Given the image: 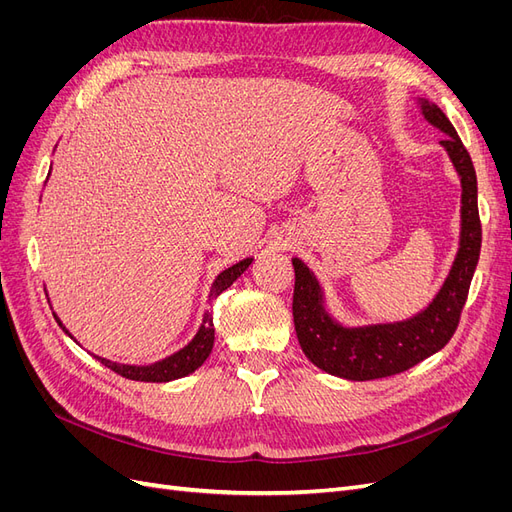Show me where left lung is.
Wrapping results in <instances>:
<instances>
[{
    "label": "left lung",
    "mask_w": 512,
    "mask_h": 512,
    "mask_svg": "<svg viewBox=\"0 0 512 512\" xmlns=\"http://www.w3.org/2000/svg\"><path fill=\"white\" fill-rule=\"evenodd\" d=\"M418 113L446 138V151L461 183L459 247L448 275L433 299L410 318L371 324L339 322L327 305L316 273L301 258H292L294 299L292 316L305 356L322 371L344 380H378L395 376L442 350L453 337L459 314L468 299L470 282L480 256V220L476 170L453 123L438 104L416 98Z\"/></svg>",
    "instance_id": "left-lung-1"
}]
</instances>
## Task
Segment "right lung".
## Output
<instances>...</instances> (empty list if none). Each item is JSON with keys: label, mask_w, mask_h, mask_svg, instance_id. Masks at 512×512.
Here are the masks:
<instances>
[{"label": "right lung", "mask_w": 512, "mask_h": 512, "mask_svg": "<svg viewBox=\"0 0 512 512\" xmlns=\"http://www.w3.org/2000/svg\"><path fill=\"white\" fill-rule=\"evenodd\" d=\"M252 262H254V258L250 256V258L239 260L237 265L224 269L213 280L209 299L211 301L218 299L228 286H232V282L239 280V277L243 275V271L250 267ZM53 316L59 322V327L72 337V333L64 327V322L57 318V314H53ZM213 339H215L213 316L209 312H205L203 314V324H200L196 335L190 339V342L185 344L181 350L166 356V359H162V361H156V363H151V365H126V363L108 361V359H104V356H96V354L94 356L102 365H106L108 369H113L115 374L128 378V380H136V382H170V380H179L183 376H190L192 371H196L200 365H203L207 361V356L213 350ZM74 342H76V339H74Z\"/></svg>", "instance_id": "obj_1"}]
</instances>
